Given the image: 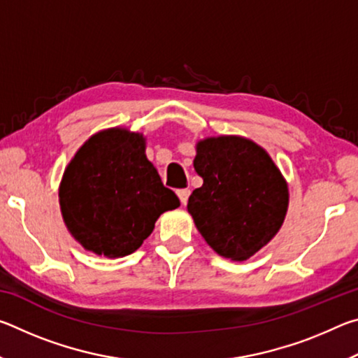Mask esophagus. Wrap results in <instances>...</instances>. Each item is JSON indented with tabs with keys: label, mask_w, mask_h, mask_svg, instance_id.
Instances as JSON below:
<instances>
[{
	"label": "esophagus",
	"mask_w": 358,
	"mask_h": 358,
	"mask_svg": "<svg viewBox=\"0 0 358 358\" xmlns=\"http://www.w3.org/2000/svg\"><path fill=\"white\" fill-rule=\"evenodd\" d=\"M189 194H191L189 189H178V191H177V196H178V199H180V202L183 203V205H186L187 197H189Z\"/></svg>",
	"instance_id": "esophagus-1"
}]
</instances>
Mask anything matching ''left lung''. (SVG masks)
I'll return each instance as SVG.
<instances>
[{"label":"left lung","mask_w":358,"mask_h":358,"mask_svg":"<svg viewBox=\"0 0 358 358\" xmlns=\"http://www.w3.org/2000/svg\"><path fill=\"white\" fill-rule=\"evenodd\" d=\"M196 150L194 169L203 185L192 191L187 211L220 256L250 259L282 226L289 205L286 180L250 138L208 137Z\"/></svg>","instance_id":"left-lung-1"}]
</instances>
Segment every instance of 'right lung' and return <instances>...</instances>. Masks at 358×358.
<instances>
[{
    "instance_id": "add662e5",
    "label": "right lung",
    "mask_w": 358,
    "mask_h": 358,
    "mask_svg": "<svg viewBox=\"0 0 358 358\" xmlns=\"http://www.w3.org/2000/svg\"><path fill=\"white\" fill-rule=\"evenodd\" d=\"M66 227L85 250L124 257L142 246L164 211L180 207L145 155V137L124 128L85 142L59 185Z\"/></svg>"
}]
</instances>
